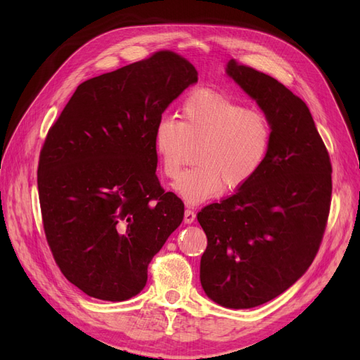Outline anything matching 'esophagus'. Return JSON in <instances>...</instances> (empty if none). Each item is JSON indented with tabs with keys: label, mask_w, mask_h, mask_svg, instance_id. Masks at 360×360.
I'll return each instance as SVG.
<instances>
[{
	"label": "esophagus",
	"mask_w": 360,
	"mask_h": 360,
	"mask_svg": "<svg viewBox=\"0 0 360 360\" xmlns=\"http://www.w3.org/2000/svg\"><path fill=\"white\" fill-rule=\"evenodd\" d=\"M194 220H195V213H194L191 209H186L185 213H184V221L190 224V223H193Z\"/></svg>",
	"instance_id": "1"
}]
</instances>
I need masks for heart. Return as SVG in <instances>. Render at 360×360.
Here are the masks:
<instances>
[{"label":"heart","instance_id":"obj_1","mask_svg":"<svg viewBox=\"0 0 360 360\" xmlns=\"http://www.w3.org/2000/svg\"><path fill=\"white\" fill-rule=\"evenodd\" d=\"M273 127L262 110L250 109L212 89L191 91L182 101L178 121L163 117L153 132L162 172L175 179L195 146V166L175 182V191L190 204L217 197L223 188L238 191L259 172L267 159Z\"/></svg>","mask_w":360,"mask_h":360}]
</instances>
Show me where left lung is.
<instances>
[{"label":"left lung","mask_w":360,"mask_h":360,"mask_svg":"<svg viewBox=\"0 0 360 360\" xmlns=\"http://www.w3.org/2000/svg\"><path fill=\"white\" fill-rule=\"evenodd\" d=\"M228 74L273 127L259 172L197 214L207 236L201 286L216 304L247 309L277 297L312 264L331 205V160L307 103L285 84L231 60Z\"/></svg>","instance_id":"left-lung-1"}]
</instances>
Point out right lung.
I'll return each instance as SVG.
<instances>
[{
    "mask_svg": "<svg viewBox=\"0 0 360 360\" xmlns=\"http://www.w3.org/2000/svg\"><path fill=\"white\" fill-rule=\"evenodd\" d=\"M197 80L190 61L162 49L82 83L49 128L37 165L44 231L56 266L86 295L140 293L181 224L184 202L155 174L153 132Z\"/></svg>",
    "mask_w": 360,
    "mask_h": 360,
    "instance_id": "add662e5",
    "label": "right lung"
}]
</instances>
